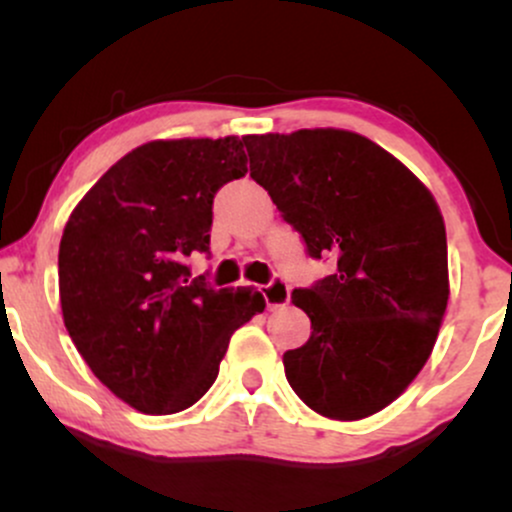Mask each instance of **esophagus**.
Wrapping results in <instances>:
<instances>
[{"mask_svg":"<svg viewBox=\"0 0 512 512\" xmlns=\"http://www.w3.org/2000/svg\"><path fill=\"white\" fill-rule=\"evenodd\" d=\"M260 293L269 310L284 308L291 298V289L284 279H272L267 286H260Z\"/></svg>","mask_w":512,"mask_h":512,"instance_id":"esophagus-1","label":"esophagus"}]
</instances>
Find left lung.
<instances>
[{"mask_svg": "<svg viewBox=\"0 0 512 512\" xmlns=\"http://www.w3.org/2000/svg\"><path fill=\"white\" fill-rule=\"evenodd\" d=\"M250 178L332 274L291 301L310 339L286 380L339 421L385 409L419 375L448 308V240L436 199L397 158L344 129L248 137Z\"/></svg>", "mask_w": 512, "mask_h": 512, "instance_id": "left-lung-1", "label": "left lung"}]
</instances>
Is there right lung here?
Returning a JSON list of instances; mask_svg holds the SVG:
<instances>
[{
    "label": "right lung",
    "instance_id": "obj_1",
    "mask_svg": "<svg viewBox=\"0 0 512 512\" xmlns=\"http://www.w3.org/2000/svg\"><path fill=\"white\" fill-rule=\"evenodd\" d=\"M248 137L149 142L76 204L60 243L64 327L129 407L175 414L214 385L231 334L264 298L192 276L209 255L214 197L248 173Z\"/></svg>",
    "mask_w": 512,
    "mask_h": 512
}]
</instances>
